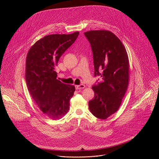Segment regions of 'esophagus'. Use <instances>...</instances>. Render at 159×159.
Wrapping results in <instances>:
<instances>
[{
  "label": "esophagus",
  "mask_w": 159,
  "mask_h": 159,
  "mask_svg": "<svg viewBox=\"0 0 159 159\" xmlns=\"http://www.w3.org/2000/svg\"><path fill=\"white\" fill-rule=\"evenodd\" d=\"M85 85H83V84H80V85H75V89L77 90V89H82L85 87Z\"/></svg>",
  "instance_id": "34e87169"
}]
</instances>
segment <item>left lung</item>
I'll list each match as a JSON object with an SVG mask.
<instances>
[{"label": "left lung", "instance_id": "8db88e82", "mask_svg": "<svg viewBox=\"0 0 159 159\" xmlns=\"http://www.w3.org/2000/svg\"><path fill=\"white\" fill-rule=\"evenodd\" d=\"M84 34L91 46L94 76L101 79L92 87L94 98L89 102V107L94 116L105 120L118 111L126 92L128 57L120 39L112 32L93 30Z\"/></svg>", "mask_w": 159, "mask_h": 159}]
</instances>
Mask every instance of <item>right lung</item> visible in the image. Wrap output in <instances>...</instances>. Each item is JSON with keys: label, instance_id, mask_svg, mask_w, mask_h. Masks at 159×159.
<instances>
[{"label": "right lung", "instance_id": "add662e5", "mask_svg": "<svg viewBox=\"0 0 159 159\" xmlns=\"http://www.w3.org/2000/svg\"><path fill=\"white\" fill-rule=\"evenodd\" d=\"M79 34L45 36L33 45L26 57L25 77L29 92L41 111L52 120L61 118L70 109L75 86L58 80L55 67Z\"/></svg>", "mask_w": 159, "mask_h": 159}]
</instances>
